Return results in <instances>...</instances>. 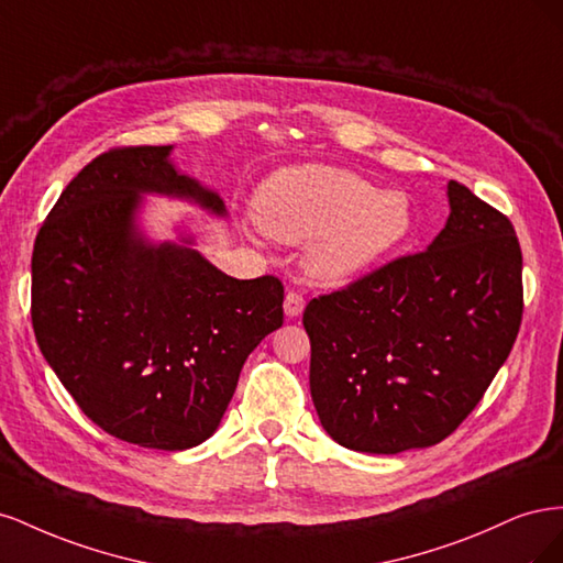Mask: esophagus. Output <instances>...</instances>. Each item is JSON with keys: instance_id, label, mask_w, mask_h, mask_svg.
<instances>
[{"instance_id": "esophagus-1", "label": "esophagus", "mask_w": 563, "mask_h": 563, "mask_svg": "<svg viewBox=\"0 0 563 563\" xmlns=\"http://www.w3.org/2000/svg\"><path fill=\"white\" fill-rule=\"evenodd\" d=\"M302 310H305V296L300 291H294V288H291V291L286 294V300H284V312H286L288 319H294Z\"/></svg>"}]
</instances>
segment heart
<instances>
[{"instance_id":"1","label":"heart","mask_w":563,"mask_h":563,"mask_svg":"<svg viewBox=\"0 0 563 563\" xmlns=\"http://www.w3.org/2000/svg\"><path fill=\"white\" fill-rule=\"evenodd\" d=\"M255 220L272 240L312 242L310 269L347 282L380 263L413 228V207L399 190H378L338 166H294L272 176L255 197Z\"/></svg>"}]
</instances>
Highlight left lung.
Returning <instances> with one entry per match:
<instances>
[{"instance_id": "obj_1", "label": "left lung", "mask_w": 563, "mask_h": 563, "mask_svg": "<svg viewBox=\"0 0 563 563\" xmlns=\"http://www.w3.org/2000/svg\"><path fill=\"white\" fill-rule=\"evenodd\" d=\"M449 201L430 249L305 308L312 401L340 446L391 455L439 444L512 352L523 314L515 225L455 180Z\"/></svg>"}]
</instances>
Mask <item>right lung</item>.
<instances>
[{"instance_id": "add662e5", "label": "right lung", "mask_w": 563, "mask_h": 563, "mask_svg": "<svg viewBox=\"0 0 563 563\" xmlns=\"http://www.w3.org/2000/svg\"><path fill=\"white\" fill-rule=\"evenodd\" d=\"M172 145L112 147L65 187L32 251V329L84 416L143 449L207 441L246 356L284 323V284L234 279L187 246L145 244L141 192H216L180 176Z\"/></svg>"}]
</instances>
